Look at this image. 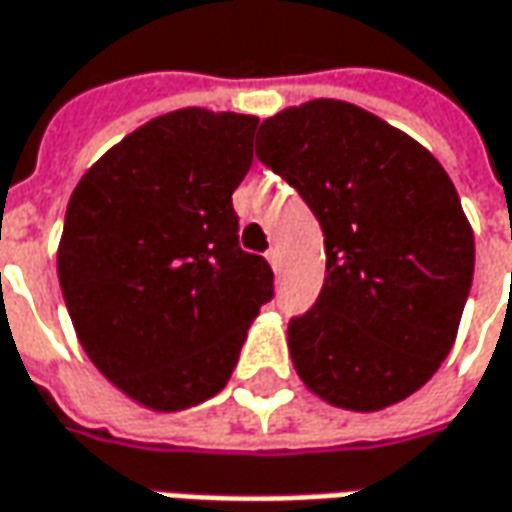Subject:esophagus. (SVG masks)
I'll use <instances>...</instances> for the list:
<instances>
[{"label": "esophagus", "mask_w": 512, "mask_h": 512, "mask_svg": "<svg viewBox=\"0 0 512 512\" xmlns=\"http://www.w3.org/2000/svg\"><path fill=\"white\" fill-rule=\"evenodd\" d=\"M267 262H270V267H273V270H279V267H281V250L279 248L267 250Z\"/></svg>", "instance_id": "1"}]
</instances>
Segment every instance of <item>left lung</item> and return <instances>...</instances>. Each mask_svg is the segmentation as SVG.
Here are the masks:
<instances>
[{"instance_id": "1", "label": "left lung", "mask_w": 512, "mask_h": 512, "mask_svg": "<svg viewBox=\"0 0 512 512\" xmlns=\"http://www.w3.org/2000/svg\"><path fill=\"white\" fill-rule=\"evenodd\" d=\"M256 157L324 231L327 279L287 341L327 403L377 411L440 369L473 281V231L451 177L417 140L344 101L267 118Z\"/></svg>"}]
</instances>
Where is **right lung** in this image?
I'll return each instance as SVG.
<instances>
[{"label": "right lung", "mask_w": 512, "mask_h": 512, "mask_svg": "<svg viewBox=\"0 0 512 512\" xmlns=\"http://www.w3.org/2000/svg\"><path fill=\"white\" fill-rule=\"evenodd\" d=\"M259 118L180 109L149 120L72 191L58 281L78 341L120 392L157 411L214 397L273 298L239 248L233 191Z\"/></svg>", "instance_id": "right-lung-1"}]
</instances>
